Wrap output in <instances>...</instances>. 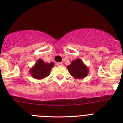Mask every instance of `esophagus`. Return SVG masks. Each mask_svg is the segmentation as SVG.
Wrapping results in <instances>:
<instances>
[{"instance_id": "34e87169", "label": "esophagus", "mask_w": 123, "mask_h": 123, "mask_svg": "<svg viewBox=\"0 0 123 123\" xmlns=\"http://www.w3.org/2000/svg\"><path fill=\"white\" fill-rule=\"evenodd\" d=\"M56 65H57V66H63V63L62 62L56 63Z\"/></svg>"}]
</instances>
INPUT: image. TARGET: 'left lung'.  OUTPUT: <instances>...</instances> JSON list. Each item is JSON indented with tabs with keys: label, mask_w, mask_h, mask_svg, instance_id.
<instances>
[{
	"label": "left lung",
	"mask_w": 123,
	"mask_h": 123,
	"mask_svg": "<svg viewBox=\"0 0 123 123\" xmlns=\"http://www.w3.org/2000/svg\"><path fill=\"white\" fill-rule=\"evenodd\" d=\"M69 74L75 79H83L89 74V69L87 66L84 63L82 60L80 58L73 60L71 64L67 67Z\"/></svg>",
	"instance_id": "1"
}]
</instances>
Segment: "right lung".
Wrapping results in <instances>:
<instances>
[{
  "mask_svg": "<svg viewBox=\"0 0 123 123\" xmlns=\"http://www.w3.org/2000/svg\"><path fill=\"white\" fill-rule=\"evenodd\" d=\"M54 63H45L42 59H38L35 65L29 69V73L34 79H42L50 74Z\"/></svg>",
  "mask_w": 123,
  "mask_h": 123,
  "instance_id": "add662e5",
  "label": "right lung"
}]
</instances>
